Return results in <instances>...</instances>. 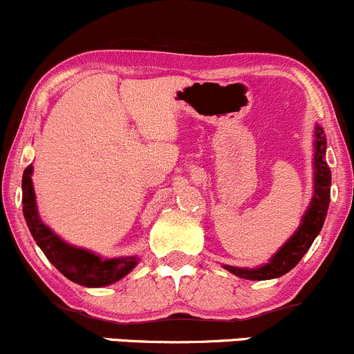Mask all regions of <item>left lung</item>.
Segmentation results:
<instances>
[{"instance_id":"obj_1","label":"left lung","mask_w":354,"mask_h":354,"mask_svg":"<svg viewBox=\"0 0 354 354\" xmlns=\"http://www.w3.org/2000/svg\"><path fill=\"white\" fill-rule=\"evenodd\" d=\"M315 169V197H313L311 205L306 212L303 224L296 230L295 236L279 249V252L272 257L271 263L263 266V268L239 269L225 266L227 271L242 277V279L264 281L283 276L303 259V256L311 248L313 241L316 239L321 227H323L329 207V197H331V170L326 164V137L323 135L321 127L316 129Z\"/></svg>"}]
</instances>
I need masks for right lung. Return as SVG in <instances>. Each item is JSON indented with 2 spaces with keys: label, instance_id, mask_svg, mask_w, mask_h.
<instances>
[{
  "label": "right lung",
  "instance_id": "add662e5",
  "mask_svg": "<svg viewBox=\"0 0 354 354\" xmlns=\"http://www.w3.org/2000/svg\"><path fill=\"white\" fill-rule=\"evenodd\" d=\"M31 172H33L31 165H28L23 172V214H25L28 229L39 249L63 276L86 288H102V286L117 283L132 271L137 264L135 256L102 259L85 249L66 244L57 234L51 232V229L46 227L38 217Z\"/></svg>",
  "mask_w": 354,
  "mask_h": 354
}]
</instances>
